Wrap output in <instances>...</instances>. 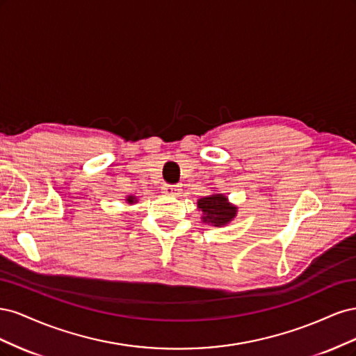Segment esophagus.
Listing matches in <instances>:
<instances>
[{
	"instance_id": "esophagus-1",
	"label": "esophagus",
	"mask_w": 356,
	"mask_h": 356,
	"mask_svg": "<svg viewBox=\"0 0 356 356\" xmlns=\"http://www.w3.org/2000/svg\"><path fill=\"white\" fill-rule=\"evenodd\" d=\"M161 190H163L165 195L168 196H177L179 193V187L178 186H170V184H165L163 187H161Z\"/></svg>"
}]
</instances>
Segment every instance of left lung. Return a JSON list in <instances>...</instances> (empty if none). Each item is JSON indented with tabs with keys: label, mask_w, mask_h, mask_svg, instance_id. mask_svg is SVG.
<instances>
[{
	"label": "left lung",
	"mask_w": 356,
	"mask_h": 356,
	"mask_svg": "<svg viewBox=\"0 0 356 356\" xmlns=\"http://www.w3.org/2000/svg\"><path fill=\"white\" fill-rule=\"evenodd\" d=\"M197 208L202 211L203 222L215 225V227H222V225L229 224L238 213V208L221 193H213L211 196L199 199Z\"/></svg>",
	"instance_id": "obj_1"
}]
</instances>
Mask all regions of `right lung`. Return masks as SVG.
I'll list each match as a JSON object with an SVG mask.
<instances>
[{
	"label": "right lung",
	"mask_w": 356,
	"mask_h": 356,
	"mask_svg": "<svg viewBox=\"0 0 356 356\" xmlns=\"http://www.w3.org/2000/svg\"><path fill=\"white\" fill-rule=\"evenodd\" d=\"M126 202H127L129 204H132V203L136 202V197H135V196H127V197H126Z\"/></svg>",
	"instance_id": "obj_1"
}]
</instances>
